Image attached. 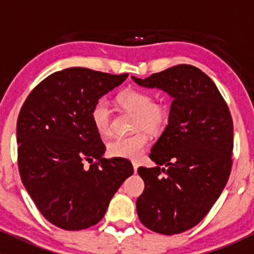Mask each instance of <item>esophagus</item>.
<instances>
[{
	"label": "esophagus",
	"mask_w": 254,
	"mask_h": 254,
	"mask_svg": "<svg viewBox=\"0 0 254 254\" xmlns=\"http://www.w3.org/2000/svg\"><path fill=\"white\" fill-rule=\"evenodd\" d=\"M132 167H134V172H137V168H139V163L137 162H132Z\"/></svg>",
	"instance_id": "1"
}]
</instances>
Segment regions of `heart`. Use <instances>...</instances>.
I'll list each match as a JSON object with an SVG mask.
<instances>
[{"mask_svg": "<svg viewBox=\"0 0 254 254\" xmlns=\"http://www.w3.org/2000/svg\"><path fill=\"white\" fill-rule=\"evenodd\" d=\"M118 103L123 109L135 114L134 129L143 128L150 134H160L167 124V109L153 103V97L142 89L129 88L118 96ZM91 120L99 135L106 136L111 132L112 112L107 99L101 98L91 109ZM148 137L143 130L130 136H118L107 145L109 156L124 160H139L147 145Z\"/></svg>", "mask_w": 254, "mask_h": 254, "instance_id": "1", "label": "heart"}]
</instances>
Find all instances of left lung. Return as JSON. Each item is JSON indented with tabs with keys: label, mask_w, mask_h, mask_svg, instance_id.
I'll return each mask as SVG.
<instances>
[{
	"label": "left lung",
	"mask_w": 254,
	"mask_h": 254,
	"mask_svg": "<svg viewBox=\"0 0 254 254\" xmlns=\"http://www.w3.org/2000/svg\"><path fill=\"white\" fill-rule=\"evenodd\" d=\"M131 78L173 99L168 125L151 148L150 158L157 166L137 170L145 182L136 200L137 215L151 231L181 234L205 217L229 181L231 114L211 78L191 65Z\"/></svg>",
	"instance_id": "1"
}]
</instances>
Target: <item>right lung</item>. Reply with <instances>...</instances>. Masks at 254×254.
Here are the masks:
<instances>
[{"mask_svg": "<svg viewBox=\"0 0 254 254\" xmlns=\"http://www.w3.org/2000/svg\"><path fill=\"white\" fill-rule=\"evenodd\" d=\"M127 77L65 68L43 79L20 109V178L43 216L60 229L98 224L113 195L134 173L129 160L103 158L106 146L91 120L93 104ZM84 162L91 166L83 168Z\"/></svg>", "mask_w": 254, "mask_h": 254, "instance_id": "add662e5", "label": "right lung"}]
</instances>
